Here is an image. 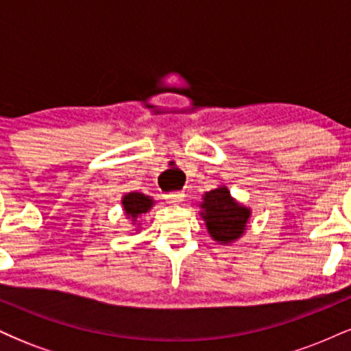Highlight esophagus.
I'll list each match as a JSON object with an SVG mask.
<instances>
[{"mask_svg":"<svg viewBox=\"0 0 351 351\" xmlns=\"http://www.w3.org/2000/svg\"><path fill=\"white\" fill-rule=\"evenodd\" d=\"M165 198L170 204H180L181 201L184 199V193L183 191H175V193H168V195H165Z\"/></svg>","mask_w":351,"mask_h":351,"instance_id":"34e87169","label":"esophagus"}]
</instances>
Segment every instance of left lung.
I'll use <instances>...</instances> for the list:
<instances>
[{"instance_id": "obj_1", "label": "left lung", "mask_w": 351, "mask_h": 351, "mask_svg": "<svg viewBox=\"0 0 351 351\" xmlns=\"http://www.w3.org/2000/svg\"><path fill=\"white\" fill-rule=\"evenodd\" d=\"M199 208L209 236L216 243L226 245L244 234L252 213L251 208L232 198L226 186H217L204 193Z\"/></svg>"}]
</instances>
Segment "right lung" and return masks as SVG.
<instances>
[{
    "instance_id": "right-lung-1",
    "label": "right lung",
    "mask_w": 351,
    "mask_h": 351,
    "mask_svg": "<svg viewBox=\"0 0 351 351\" xmlns=\"http://www.w3.org/2000/svg\"><path fill=\"white\" fill-rule=\"evenodd\" d=\"M153 204H155V201L150 196L143 195V193H127V195H123L122 198V206H123V211L125 215H127L128 219L132 221V224H134L135 228H138L140 224V217L142 215H147L148 211L153 208Z\"/></svg>"
}]
</instances>
